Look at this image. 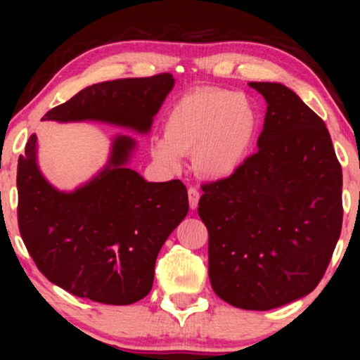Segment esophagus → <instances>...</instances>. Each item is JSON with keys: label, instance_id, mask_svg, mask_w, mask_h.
<instances>
[{"label": "esophagus", "instance_id": "34e87169", "mask_svg": "<svg viewBox=\"0 0 360 360\" xmlns=\"http://www.w3.org/2000/svg\"><path fill=\"white\" fill-rule=\"evenodd\" d=\"M188 196H189V206L191 208H198V201H200V189L196 188V186H191V188L188 189Z\"/></svg>", "mask_w": 360, "mask_h": 360}]
</instances>
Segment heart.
Returning <instances> with one entry per match:
<instances>
[{
	"label": "heart",
	"mask_w": 360,
	"mask_h": 360,
	"mask_svg": "<svg viewBox=\"0 0 360 360\" xmlns=\"http://www.w3.org/2000/svg\"><path fill=\"white\" fill-rule=\"evenodd\" d=\"M259 134L255 106L242 94L205 89L181 98L169 111L164 139L152 142V155L176 167L193 152L198 172L210 177L233 174L250 155Z\"/></svg>",
	"instance_id": "b5f03b06"
}]
</instances>
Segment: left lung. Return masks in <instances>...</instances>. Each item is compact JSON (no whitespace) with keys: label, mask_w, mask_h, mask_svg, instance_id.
I'll use <instances>...</instances> for the list:
<instances>
[{"label":"left lung","mask_w":360,"mask_h":360,"mask_svg":"<svg viewBox=\"0 0 360 360\" xmlns=\"http://www.w3.org/2000/svg\"><path fill=\"white\" fill-rule=\"evenodd\" d=\"M267 101L255 154L203 184L213 291L266 311L303 298L323 278L342 230V166L323 120L279 82H250Z\"/></svg>","instance_id":"1"}]
</instances>
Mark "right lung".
I'll use <instances>...</instances> for the list:
<instances>
[{
	"label": "right lung",
	"instance_id": "right-lung-1",
	"mask_svg": "<svg viewBox=\"0 0 360 360\" xmlns=\"http://www.w3.org/2000/svg\"><path fill=\"white\" fill-rule=\"evenodd\" d=\"M174 86L172 74L128 77L84 88L44 115L53 122H96L150 130ZM135 140L118 135L110 162L72 193L57 191L37 166V135L18 159V229L28 254L51 283L105 304H131L154 283L155 259L188 214L179 179L147 183L125 167Z\"/></svg>",
	"mask_w": 360,
	"mask_h": 360
}]
</instances>
